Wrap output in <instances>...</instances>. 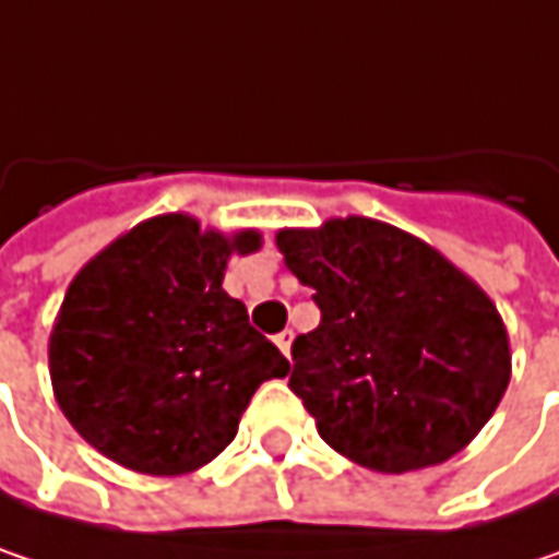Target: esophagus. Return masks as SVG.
Returning a JSON list of instances; mask_svg holds the SVG:
<instances>
[{"instance_id": "34e87169", "label": "esophagus", "mask_w": 559, "mask_h": 559, "mask_svg": "<svg viewBox=\"0 0 559 559\" xmlns=\"http://www.w3.org/2000/svg\"><path fill=\"white\" fill-rule=\"evenodd\" d=\"M276 346L283 349V356L289 359V349H293V331H283V334H276Z\"/></svg>"}]
</instances>
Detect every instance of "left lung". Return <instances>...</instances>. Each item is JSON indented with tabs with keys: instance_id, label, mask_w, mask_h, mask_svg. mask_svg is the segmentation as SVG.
<instances>
[{
	"instance_id": "left-lung-1",
	"label": "left lung",
	"mask_w": 559,
	"mask_h": 559,
	"mask_svg": "<svg viewBox=\"0 0 559 559\" xmlns=\"http://www.w3.org/2000/svg\"><path fill=\"white\" fill-rule=\"evenodd\" d=\"M276 248L321 308L289 376L321 439L381 474L459 455L512 372L487 293L426 241L362 216L283 228Z\"/></svg>"
}]
</instances>
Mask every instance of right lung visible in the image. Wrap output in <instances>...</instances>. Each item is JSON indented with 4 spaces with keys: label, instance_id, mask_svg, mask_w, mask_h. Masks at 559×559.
Returning a JSON list of instances; mask_svg holds the SVG:
<instances>
[{
    "label": "right lung",
    "instance_id": "right-lung-1",
    "mask_svg": "<svg viewBox=\"0 0 559 559\" xmlns=\"http://www.w3.org/2000/svg\"><path fill=\"white\" fill-rule=\"evenodd\" d=\"M258 248L254 228L225 238L171 213L79 270L50 334V381L100 455L155 477L190 474L235 439L260 384L289 372L222 289L228 258Z\"/></svg>",
    "mask_w": 559,
    "mask_h": 559
}]
</instances>
